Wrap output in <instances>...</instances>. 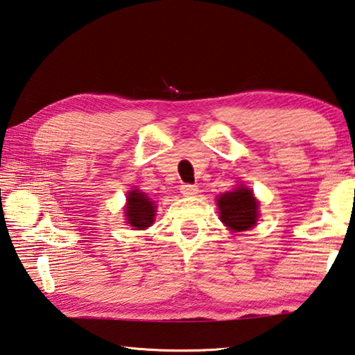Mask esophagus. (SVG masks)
<instances>
[{"label": "esophagus", "instance_id": "1", "mask_svg": "<svg viewBox=\"0 0 355 355\" xmlns=\"http://www.w3.org/2000/svg\"><path fill=\"white\" fill-rule=\"evenodd\" d=\"M180 192H182L184 197H192V196L197 194L198 188L196 184H182V186H180Z\"/></svg>", "mask_w": 355, "mask_h": 355}]
</instances>
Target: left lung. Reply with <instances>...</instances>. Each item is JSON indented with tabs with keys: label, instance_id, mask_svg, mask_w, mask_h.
<instances>
[{
	"label": "left lung",
	"instance_id": "8db88e82",
	"mask_svg": "<svg viewBox=\"0 0 355 355\" xmlns=\"http://www.w3.org/2000/svg\"><path fill=\"white\" fill-rule=\"evenodd\" d=\"M217 206L220 211V220L225 227L233 230V233L251 230L259 217V202L253 196V191L242 184L218 197Z\"/></svg>",
	"mask_w": 355,
	"mask_h": 355
}]
</instances>
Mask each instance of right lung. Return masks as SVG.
<instances>
[{
	"mask_svg": "<svg viewBox=\"0 0 355 355\" xmlns=\"http://www.w3.org/2000/svg\"><path fill=\"white\" fill-rule=\"evenodd\" d=\"M125 222L135 230H146L153 223L157 206L153 200L147 197V194L138 189H132L127 196V205L124 208Z\"/></svg>",
	"mask_w": 355,
	"mask_h": 355,
	"instance_id": "right-lung-1",
	"label": "right lung"
}]
</instances>
